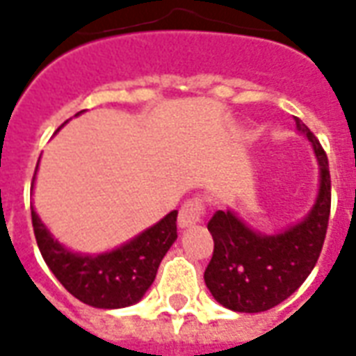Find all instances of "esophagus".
Returning <instances> with one entry per match:
<instances>
[{
  "label": "esophagus",
  "mask_w": 356,
  "mask_h": 356,
  "mask_svg": "<svg viewBox=\"0 0 356 356\" xmlns=\"http://www.w3.org/2000/svg\"><path fill=\"white\" fill-rule=\"evenodd\" d=\"M206 213V206H204V200L202 198H191L186 200L181 209H179V227L185 229V227H191V225L200 223L202 217Z\"/></svg>",
  "instance_id": "1"
}]
</instances>
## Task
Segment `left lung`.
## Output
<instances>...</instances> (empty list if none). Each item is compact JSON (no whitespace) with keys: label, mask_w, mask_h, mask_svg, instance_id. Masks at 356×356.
Returning a JSON list of instances; mask_svg holds the SVG:
<instances>
[{"label":"left lung","mask_w":356,"mask_h":356,"mask_svg":"<svg viewBox=\"0 0 356 356\" xmlns=\"http://www.w3.org/2000/svg\"><path fill=\"white\" fill-rule=\"evenodd\" d=\"M296 125L311 140L321 165V188L309 216L273 236L252 231L229 209L216 211L208 223L213 255L204 280L211 296L236 313H261L290 298L311 275L326 238L332 204L328 158L299 118Z\"/></svg>","instance_id":"obj_1"}]
</instances>
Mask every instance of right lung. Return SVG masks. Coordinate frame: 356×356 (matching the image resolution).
Masks as SVG:
<instances>
[{
    "instance_id": "add662e5",
    "label": "right lung",
    "mask_w": 356,
    "mask_h": 356,
    "mask_svg": "<svg viewBox=\"0 0 356 356\" xmlns=\"http://www.w3.org/2000/svg\"><path fill=\"white\" fill-rule=\"evenodd\" d=\"M30 209L35 242L51 273L74 298L97 309H120L137 303L154 282L163 255L177 240V209H173L154 227L112 252L74 254L51 236L32 204Z\"/></svg>"
}]
</instances>
